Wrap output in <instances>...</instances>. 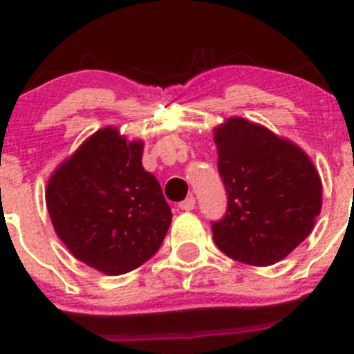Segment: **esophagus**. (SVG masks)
Instances as JSON below:
<instances>
[{"instance_id": "1", "label": "esophagus", "mask_w": 354, "mask_h": 354, "mask_svg": "<svg viewBox=\"0 0 354 354\" xmlns=\"http://www.w3.org/2000/svg\"><path fill=\"white\" fill-rule=\"evenodd\" d=\"M195 207V197H187L183 200V202H180V209L181 210H194Z\"/></svg>"}]
</instances>
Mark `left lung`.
<instances>
[{
    "label": "left lung",
    "instance_id": "1",
    "mask_svg": "<svg viewBox=\"0 0 354 354\" xmlns=\"http://www.w3.org/2000/svg\"><path fill=\"white\" fill-rule=\"evenodd\" d=\"M217 169L227 207L212 221L221 252L248 266H272L313 230L322 183L308 156L243 118L216 128Z\"/></svg>",
    "mask_w": 354,
    "mask_h": 354
}]
</instances>
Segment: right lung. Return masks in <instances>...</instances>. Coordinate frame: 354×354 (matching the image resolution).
<instances>
[{"label":"right lung","mask_w":354,"mask_h":354,"mask_svg":"<svg viewBox=\"0 0 354 354\" xmlns=\"http://www.w3.org/2000/svg\"><path fill=\"white\" fill-rule=\"evenodd\" d=\"M142 142L104 128L80 145L48 183L59 240L87 266L116 276L147 262L171 224L159 181L142 166Z\"/></svg>","instance_id":"1"}]
</instances>
